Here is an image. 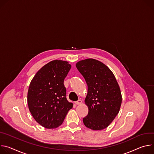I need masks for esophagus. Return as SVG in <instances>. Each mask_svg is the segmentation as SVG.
Returning <instances> with one entry per match:
<instances>
[{
    "label": "esophagus",
    "instance_id": "1",
    "mask_svg": "<svg viewBox=\"0 0 154 154\" xmlns=\"http://www.w3.org/2000/svg\"><path fill=\"white\" fill-rule=\"evenodd\" d=\"M81 103H82V100H78V101H75V104L77 105L81 104Z\"/></svg>",
    "mask_w": 154,
    "mask_h": 154
}]
</instances>
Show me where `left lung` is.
<instances>
[{
    "instance_id": "1",
    "label": "left lung",
    "mask_w": 154,
    "mask_h": 154,
    "mask_svg": "<svg viewBox=\"0 0 154 154\" xmlns=\"http://www.w3.org/2000/svg\"><path fill=\"white\" fill-rule=\"evenodd\" d=\"M76 66L88 87L85 103L89 112L83 118V123L93 130L105 129L113 121L122 103L116 79L106 65L95 59L81 60Z\"/></svg>"
}]
</instances>
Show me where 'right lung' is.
I'll return each instance as SVG.
<instances>
[{
	"instance_id": "add662e5",
	"label": "right lung",
	"mask_w": 154,
	"mask_h": 154,
	"mask_svg": "<svg viewBox=\"0 0 154 154\" xmlns=\"http://www.w3.org/2000/svg\"><path fill=\"white\" fill-rule=\"evenodd\" d=\"M71 65L66 61L53 60L34 76L27 93L29 111L34 119L46 128L60 126L73 108L66 97L63 81Z\"/></svg>"
}]
</instances>
